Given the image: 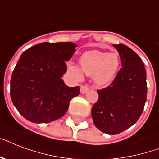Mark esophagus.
Here are the masks:
<instances>
[{
    "label": "esophagus",
    "instance_id": "obj_1",
    "mask_svg": "<svg viewBox=\"0 0 159 159\" xmlns=\"http://www.w3.org/2000/svg\"><path fill=\"white\" fill-rule=\"evenodd\" d=\"M89 90V87L87 86V85H82L81 86V93L82 94H85V93H87V91Z\"/></svg>",
    "mask_w": 159,
    "mask_h": 159
}]
</instances>
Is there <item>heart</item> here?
<instances>
[{
    "label": "heart",
    "instance_id": "b5f03b06",
    "mask_svg": "<svg viewBox=\"0 0 159 159\" xmlns=\"http://www.w3.org/2000/svg\"><path fill=\"white\" fill-rule=\"evenodd\" d=\"M80 67L69 64L68 69L78 80H82L83 73L93 76L95 82L99 86H106L115 78L120 65V58L117 53H106L99 50H90L81 56Z\"/></svg>",
    "mask_w": 159,
    "mask_h": 159
}]
</instances>
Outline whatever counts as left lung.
<instances>
[{
	"label": "left lung",
	"mask_w": 159,
	"mask_h": 159,
	"mask_svg": "<svg viewBox=\"0 0 159 159\" xmlns=\"http://www.w3.org/2000/svg\"><path fill=\"white\" fill-rule=\"evenodd\" d=\"M122 67L109 87L97 90L98 101L92 117L99 130L117 134L134 125L143 112L147 98L146 71L137 53L125 44H114Z\"/></svg>",
	"instance_id": "left-lung-1"
}]
</instances>
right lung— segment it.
Listing matches in <instances>:
<instances>
[{"label":"right lung","instance_id":"right-lung-1","mask_svg":"<svg viewBox=\"0 0 159 159\" xmlns=\"http://www.w3.org/2000/svg\"><path fill=\"white\" fill-rule=\"evenodd\" d=\"M77 45L70 42L39 43L22 53L11 79V97L24 118L33 123H49L67 112L80 87H69L62 77L65 61Z\"/></svg>","mask_w":159,"mask_h":159}]
</instances>
